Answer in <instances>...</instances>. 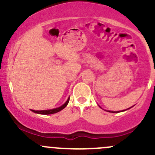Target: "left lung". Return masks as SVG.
<instances>
[{
    "label": "left lung",
    "mask_w": 155,
    "mask_h": 155,
    "mask_svg": "<svg viewBox=\"0 0 155 155\" xmlns=\"http://www.w3.org/2000/svg\"><path fill=\"white\" fill-rule=\"evenodd\" d=\"M130 109V108H129ZM123 111H124V110H123ZM109 112H113V111H109Z\"/></svg>",
    "instance_id": "left-lung-1"
}]
</instances>
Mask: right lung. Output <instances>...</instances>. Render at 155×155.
<instances>
[{
	"label": "right lung",
	"instance_id": "right-lung-1",
	"mask_svg": "<svg viewBox=\"0 0 155 155\" xmlns=\"http://www.w3.org/2000/svg\"><path fill=\"white\" fill-rule=\"evenodd\" d=\"M69 101H70V98H68V101H66V103H65L64 104H63L61 107H60L58 108H55V109H48V110H33V109H31V111L34 112H35V113L41 114V115H50V114H54V113H56V112H60L61 110H62V109H64V108L67 107V105L68 104Z\"/></svg>",
	"mask_w": 155,
	"mask_h": 155
}]
</instances>
